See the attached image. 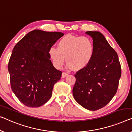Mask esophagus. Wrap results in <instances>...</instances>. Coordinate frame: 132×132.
Masks as SVG:
<instances>
[{
	"label": "esophagus",
	"instance_id": "34e87169",
	"mask_svg": "<svg viewBox=\"0 0 132 132\" xmlns=\"http://www.w3.org/2000/svg\"><path fill=\"white\" fill-rule=\"evenodd\" d=\"M68 75V73H66V72H63L62 73V78H65V77H66Z\"/></svg>",
	"mask_w": 132,
	"mask_h": 132
}]
</instances>
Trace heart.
Returning <instances> with one entry per match:
<instances>
[{
    "label": "heart",
    "mask_w": 132,
    "mask_h": 132,
    "mask_svg": "<svg viewBox=\"0 0 132 132\" xmlns=\"http://www.w3.org/2000/svg\"><path fill=\"white\" fill-rule=\"evenodd\" d=\"M94 53L93 41L89 37L67 35L59 41L57 48L50 47L48 56L57 69L62 68L66 57L68 68L79 70L89 65Z\"/></svg>",
    "instance_id": "obj_1"
}]
</instances>
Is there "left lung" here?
<instances>
[{
	"instance_id": "obj_1",
	"label": "left lung",
	"mask_w": 132,
	"mask_h": 132,
	"mask_svg": "<svg viewBox=\"0 0 132 132\" xmlns=\"http://www.w3.org/2000/svg\"><path fill=\"white\" fill-rule=\"evenodd\" d=\"M92 38L95 53L89 65L75 75L73 95L85 109L95 111L111 101L119 86L121 70L119 57L98 31L85 32Z\"/></svg>"
}]
</instances>
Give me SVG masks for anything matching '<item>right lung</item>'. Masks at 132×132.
Wrapping results in <instances>:
<instances>
[{"instance_id":"add662e5","label":"right lung","mask_w":132,"mask_h":132,"mask_svg":"<svg viewBox=\"0 0 132 132\" xmlns=\"http://www.w3.org/2000/svg\"><path fill=\"white\" fill-rule=\"evenodd\" d=\"M64 35L35 29L15 45L8 63L11 88L25 105L38 107L52 97L62 72L53 65L48 50Z\"/></svg>"}]
</instances>
